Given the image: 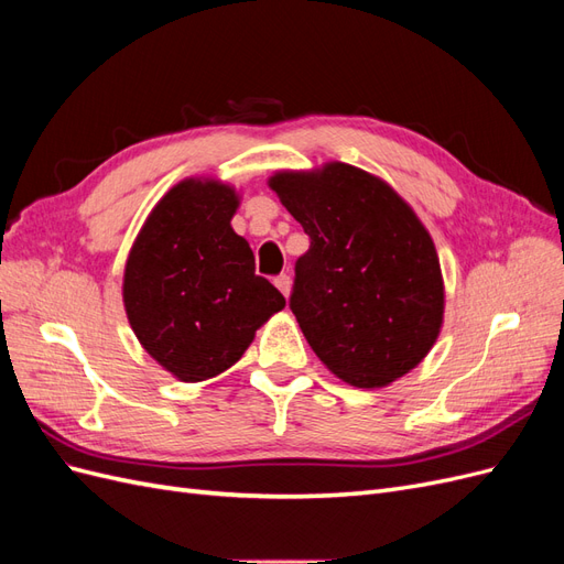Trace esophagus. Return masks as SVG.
Masks as SVG:
<instances>
[{
	"instance_id": "obj_1",
	"label": "esophagus",
	"mask_w": 564,
	"mask_h": 564,
	"mask_svg": "<svg viewBox=\"0 0 564 564\" xmlns=\"http://www.w3.org/2000/svg\"><path fill=\"white\" fill-rule=\"evenodd\" d=\"M275 286L280 289L284 296H289V292H292V278H289V275H278L275 278Z\"/></svg>"
}]
</instances>
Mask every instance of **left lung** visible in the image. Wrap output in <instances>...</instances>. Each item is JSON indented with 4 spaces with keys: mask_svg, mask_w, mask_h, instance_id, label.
<instances>
[{
    "mask_svg": "<svg viewBox=\"0 0 564 564\" xmlns=\"http://www.w3.org/2000/svg\"><path fill=\"white\" fill-rule=\"evenodd\" d=\"M268 183L311 237L289 308L315 355L357 388H383L412 371L445 313L437 251L412 207L344 162Z\"/></svg>",
    "mask_w": 564,
    "mask_h": 564,
    "instance_id": "left-lung-1",
    "label": "left lung"
}]
</instances>
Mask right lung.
<instances>
[{"label": "right lung", "instance_id": "1", "mask_svg": "<svg viewBox=\"0 0 564 564\" xmlns=\"http://www.w3.org/2000/svg\"><path fill=\"white\" fill-rule=\"evenodd\" d=\"M240 207L218 181L187 178L150 212L124 268V308L152 360L197 383L232 367L286 301L256 275L230 220Z\"/></svg>", "mask_w": 564, "mask_h": 564}]
</instances>
